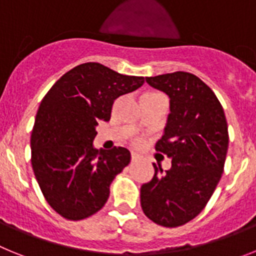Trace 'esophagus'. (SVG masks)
<instances>
[{
  "instance_id": "obj_1",
  "label": "esophagus",
  "mask_w": 256,
  "mask_h": 256,
  "mask_svg": "<svg viewBox=\"0 0 256 256\" xmlns=\"http://www.w3.org/2000/svg\"><path fill=\"white\" fill-rule=\"evenodd\" d=\"M139 158H140V157H139V154H136V153H131V161L136 162Z\"/></svg>"
}]
</instances>
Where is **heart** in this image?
<instances>
[{
    "label": "heart",
    "mask_w": 256,
    "mask_h": 256,
    "mask_svg": "<svg viewBox=\"0 0 256 256\" xmlns=\"http://www.w3.org/2000/svg\"><path fill=\"white\" fill-rule=\"evenodd\" d=\"M132 143H134V146H140V143H142V142L139 140V139H135V140L132 142Z\"/></svg>",
    "instance_id": "heart-1"
}]
</instances>
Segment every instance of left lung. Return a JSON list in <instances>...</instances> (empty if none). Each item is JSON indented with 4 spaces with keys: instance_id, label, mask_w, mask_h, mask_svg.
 <instances>
[{
    "instance_id": "left-lung-1",
    "label": "left lung",
    "mask_w": 256,
    "mask_h": 256,
    "mask_svg": "<svg viewBox=\"0 0 256 256\" xmlns=\"http://www.w3.org/2000/svg\"><path fill=\"white\" fill-rule=\"evenodd\" d=\"M170 98V114L156 150L171 158L170 170L153 164L152 180L140 188L148 219L166 228L183 226L208 205L224 171L228 125L216 95L197 76L174 72L146 77Z\"/></svg>"
}]
</instances>
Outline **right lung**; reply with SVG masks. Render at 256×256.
Returning a JSON list of instances; mask_svg holds the SVG:
<instances>
[{"label": "right lung", "instance_id": "obj_1", "mask_svg": "<svg viewBox=\"0 0 256 256\" xmlns=\"http://www.w3.org/2000/svg\"><path fill=\"white\" fill-rule=\"evenodd\" d=\"M144 77L114 72L99 63L74 66L44 96L30 135L32 168L48 205L68 220L96 214L110 186L130 164L122 146L92 148L98 122L110 121L114 100L136 90Z\"/></svg>", "mask_w": 256, "mask_h": 256}]
</instances>
